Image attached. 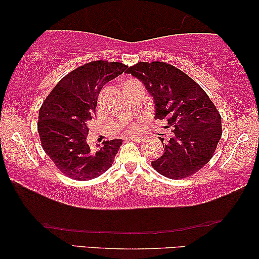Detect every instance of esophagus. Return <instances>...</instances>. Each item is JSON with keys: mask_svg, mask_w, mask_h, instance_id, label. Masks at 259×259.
<instances>
[{"mask_svg": "<svg viewBox=\"0 0 259 259\" xmlns=\"http://www.w3.org/2000/svg\"><path fill=\"white\" fill-rule=\"evenodd\" d=\"M127 139L133 140V141H137V142H140L142 140V137H141V135H130V137H127Z\"/></svg>", "mask_w": 259, "mask_h": 259, "instance_id": "1", "label": "esophagus"}]
</instances>
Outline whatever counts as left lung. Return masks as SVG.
Instances as JSON below:
<instances>
[{
  "label": "left lung",
  "instance_id": "8db88e82",
  "mask_svg": "<svg viewBox=\"0 0 259 259\" xmlns=\"http://www.w3.org/2000/svg\"><path fill=\"white\" fill-rule=\"evenodd\" d=\"M127 73L145 84L156 117L173 127V137L163 143L164 154L152 160V167L171 179L194 175L212 158L222 138V118L212 101L189 75L166 63L140 62Z\"/></svg>",
  "mask_w": 259,
  "mask_h": 259
}]
</instances>
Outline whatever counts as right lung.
Returning a JSON list of instances; mask_svg holds the SVG:
<instances>
[{
  "instance_id": "add662e5",
  "label": "right lung",
  "mask_w": 259,
  "mask_h": 259,
  "mask_svg": "<svg viewBox=\"0 0 259 259\" xmlns=\"http://www.w3.org/2000/svg\"><path fill=\"white\" fill-rule=\"evenodd\" d=\"M126 69L118 62L88 63L65 75L42 104L37 121L42 147L69 178L94 179L112 165L122 140L103 141V146L92 150L87 143L88 122L95 113L102 88Z\"/></svg>"
}]
</instances>
